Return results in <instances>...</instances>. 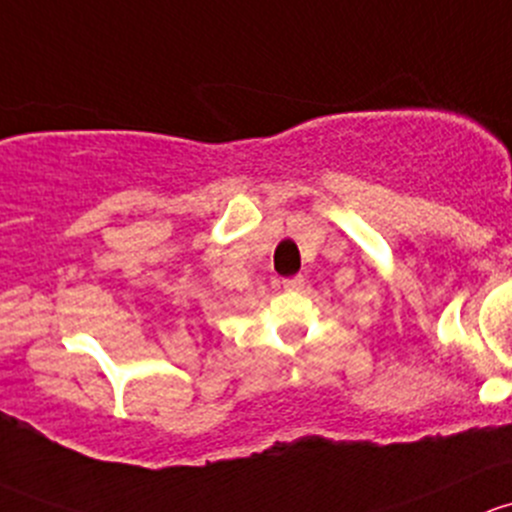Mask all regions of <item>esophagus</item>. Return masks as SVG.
Wrapping results in <instances>:
<instances>
[{
  "label": "esophagus",
  "instance_id": "obj_1",
  "mask_svg": "<svg viewBox=\"0 0 512 512\" xmlns=\"http://www.w3.org/2000/svg\"><path fill=\"white\" fill-rule=\"evenodd\" d=\"M303 286H305L303 276H293V278H286V281H283V288H286V291H291V293L303 291Z\"/></svg>",
  "mask_w": 512,
  "mask_h": 512
}]
</instances>
